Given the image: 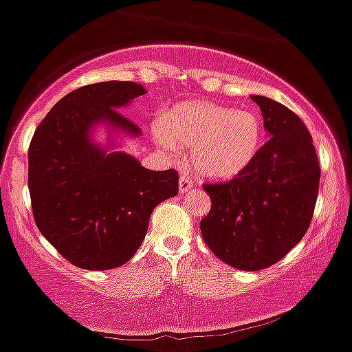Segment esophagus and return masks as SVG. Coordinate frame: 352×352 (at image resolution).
<instances>
[{
  "label": "esophagus",
  "instance_id": "1",
  "mask_svg": "<svg viewBox=\"0 0 352 352\" xmlns=\"http://www.w3.org/2000/svg\"><path fill=\"white\" fill-rule=\"evenodd\" d=\"M194 180L190 179L188 175H185V173H182L179 179V192L180 194H185V192H188L190 188H194Z\"/></svg>",
  "mask_w": 352,
  "mask_h": 352
}]
</instances>
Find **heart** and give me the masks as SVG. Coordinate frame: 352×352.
<instances>
[{"label": "heart", "mask_w": 352, "mask_h": 352, "mask_svg": "<svg viewBox=\"0 0 352 352\" xmlns=\"http://www.w3.org/2000/svg\"><path fill=\"white\" fill-rule=\"evenodd\" d=\"M160 145L167 150L190 146L197 172L227 179L252 164L264 144V122L256 110L210 102L180 103L155 125Z\"/></svg>", "instance_id": "b5f03b06"}]
</instances>
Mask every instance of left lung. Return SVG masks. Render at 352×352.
Masks as SVG:
<instances>
[{
    "label": "left lung",
    "instance_id": "1",
    "mask_svg": "<svg viewBox=\"0 0 352 352\" xmlns=\"http://www.w3.org/2000/svg\"><path fill=\"white\" fill-rule=\"evenodd\" d=\"M252 100L261 107L269 140L234 179L204 184L212 207L200 220L208 249L241 270L276 264L306 235L320 179L318 153L302 120L265 96Z\"/></svg>",
    "mask_w": 352,
    "mask_h": 352
}]
</instances>
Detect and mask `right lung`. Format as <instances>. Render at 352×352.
<instances>
[{"instance_id":"1","label":"right lung","mask_w":352,"mask_h":352,"mask_svg":"<svg viewBox=\"0 0 352 352\" xmlns=\"http://www.w3.org/2000/svg\"><path fill=\"white\" fill-rule=\"evenodd\" d=\"M145 95L133 82H102L73 90L38 125L28 148L34 223L80 269L129 262L144 242L153 208L179 194L177 170H146L133 157L90 142L96 122L138 135L117 108Z\"/></svg>"}]
</instances>
